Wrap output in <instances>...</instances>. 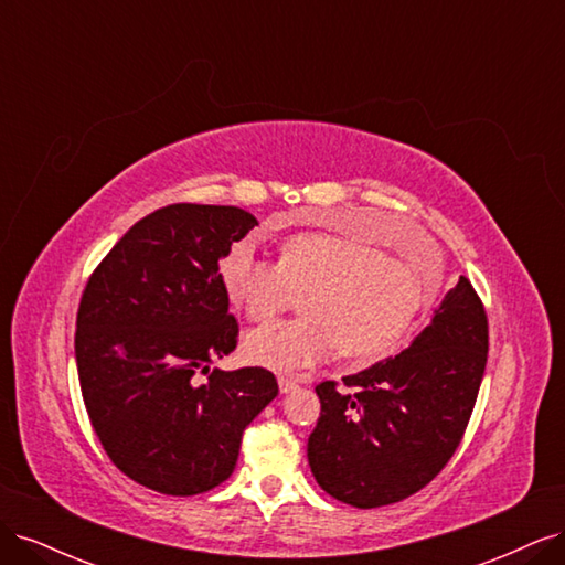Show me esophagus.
<instances>
[{"label":"esophagus","mask_w":565,"mask_h":565,"mask_svg":"<svg viewBox=\"0 0 565 565\" xmlns=\"http://www.w3.org/2000/svg\"><path fill=\"white\" fill-rule=\"evenodd\" d=\"M278 386H280V393H292L299 384L295 380H289V377H280Z\"/></svg>","instance_id":"1"}]
</instances>
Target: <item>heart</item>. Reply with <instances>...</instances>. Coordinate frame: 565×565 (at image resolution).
Segmentation results:
<instances>
[{"mask_svg": "<svg viewBox=\"0 0 565 565\" xmlns=\"http://www.w3.org/2000/svg\"><path fill=\"white\" fill-rule=\"evenodd\" d=\"M228 299L252 320H273L303 297L299 320L273 322L245 339L254 365L297 374L337 349L355 361L396 353L436 301L434 264L413 266L358 237L301 233L280 245L278 264L237 243L221 259Z\"/></svg>", "mask_w": 565, "mask_h": 565, "instance_id": "b5f03b06", "label": "heart"}]
</instances>
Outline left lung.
Masks as SVG:
<instances>
[{
    "instance_id": "obj_1",
    "label": "left lung",
    "mask_w": 565,
    "mask_h": 565,
    "mask_svg": "<svg viewBox=\"0 0 565 565\" xmlns=\"http://www.w3.org/2000/svg\"><path fill=\"white\" fill-rule=\"evenodd\" d=\"M488 361V316L471 282L440 301L396 358L316 386L320 419L309 465L334 500L374 509L431 483L455 455Z\"/></svg>"
}]
</instances>
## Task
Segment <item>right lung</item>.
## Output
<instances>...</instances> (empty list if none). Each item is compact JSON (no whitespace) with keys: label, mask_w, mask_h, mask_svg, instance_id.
Wrapping results in <instances>:
<instances>
[{"label":"right lung","mask_w":565,"mask_h":565,"mask_svg":"<svg viewBox=\"0 0 565 565\" xmlns=\"http://www.w3.org/2000/svg\"><path fill=\"white\" fill-rule=\"evenodd\" d=\"M256 226L241 207L169 204L96 266L77 311L82 398L113 465L174 498L233 473L247 424L278 396L264 367L210 370L237 344L218 262ZM198 371L209 374L200 385Z\"/></svg>","instance_id":"obj_1"}]
</instances>
